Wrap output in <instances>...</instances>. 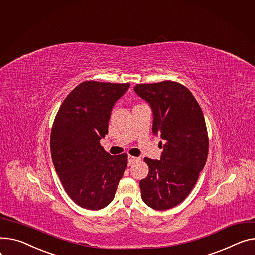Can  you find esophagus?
I'll list each match as a JSON object with an SVG mask.
<instances>
[{
    "label": "esophagus",
    "instance_id": "obj_1",
    "mask_svg": "<svg viewBox=\"0 0 255 255\" xmlns=\"http://www.w3.org/2000/svg\"><path fill=\"white\" fill-rule=\"evenodd\" d=\"M137 161H139L138 158L133 157V156H128V165H129V166L133 165L135 162H137Z\"/></svg>",
    "mask_w": 255,
    "mask_h": 255
}]
</instances>
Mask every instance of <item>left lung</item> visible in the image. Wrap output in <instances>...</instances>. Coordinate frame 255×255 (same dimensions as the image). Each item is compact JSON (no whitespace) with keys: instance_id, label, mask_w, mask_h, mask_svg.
Masks as SVG:
<instances>
[{"instance_id":"1","label":"left lung","mask_w":255,"mask_h":255,"mask_svg":"<svg viewBox=\"0 0 255 255\" xmlns=\"http://www.w3.org/2000/svg\"><path fill=\"white\" fill-rule=\"evenodd\" d=\"M134 90L152 110V133L165 140L161 160L144 158L148 174L139 182L141 198L152 209H170L189 196L205 166L204 115L192 92L177 82L137 84Z\"/></svg>"}]
</instances>
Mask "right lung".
Here are the masks:
<instances>
[{"label":"right lung","mask_w":255,"mask_h":255,"mask_svg":"<svg viewBox=\"0 0 255 255\" xmlns=\"http://www.w3.org/2000/svg\"><path fill=\"white\" fill-rule=\"evenodd\" d=\"M129 83L85 81L61 104L51 129L50 149L66 194L88 210L113 201L127 167V154L111 156L100 145L108 134L111 112Z\"/></svg>","instance_id":"add662e5"}]
</instances>
